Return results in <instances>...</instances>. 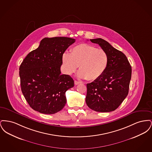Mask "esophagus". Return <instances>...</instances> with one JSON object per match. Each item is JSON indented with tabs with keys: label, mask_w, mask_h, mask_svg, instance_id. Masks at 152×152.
<instances>
[{
	"label": "esophagus",
	"mask_w": 152,
	"mask_h": 152,
	"mask_svg": "<svg viewBox=\"0 0 152 152\" xmlns=\"http://www.w3.org/2000/svg\"><path fill=\"white\" fill-rule=\"evenodd\" d=\"M80 83H81L80 81H78L75 80V85H78V84H79Z\"/></svg>",
	"instance_id": "esophagus-1"
}]
</instances>
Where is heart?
<instances>
[{
  "mask_svg": "<svg viewBox=\"0 0 152 152\" xmlns=\"http://www.w3.org/2000/svg\"><path fill=\"white\" fill-rule=\"evenodd\" d=\"M108 56L102 49H99L88 44H80L65 52L62 61L66 73L71 75L79 65L77 77L88 80L99 78L104 73L108 64Z\"/></svg>",
  "mask_w": 152,
  "mask_h": 152,
  "instance_id": "heart-1",
  "label": "heart"
}]
</instances>
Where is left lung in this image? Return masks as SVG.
Listing matches in <instances>:
<instances>
[{"label": "left lung", "mask_w": 152, "mask_h": 152, "mask_svg": "<svg viewBox=\"0 0 152 152\" xmlns=\"http://www.w3.org/2000/svg\"><path fill=\"white\" fill-rule=\"evenodd\" d=\"M99 44L108 56L107 69L101 76L87 84L86 101L89 108L99 112H109L117 108L129 92L132 67L122 52L105 40L90 39Z\"/></svg>", "instance_id": "8db88e82"}]
</instances>
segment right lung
Returning <instances> with one entry per match:
<instances>
[{"label": "right lung", "instance_id": "add662e5", "mask_svg": "<svg viewBox=\"0 0 152 152\" xmlns=\"http://www.w3.org/2000/svg\"><path fill=\"white\" fill-rule=\"evenodd\" d=\"M75 42L66 37H45L39 47L29 52L19 68L22 93L29 106L41 113L51 115L65 106L66 91L74 87L60 66L65 50Z\"/></svg>", "mask_w": 152, "mask_h": 152}]
</instances>
